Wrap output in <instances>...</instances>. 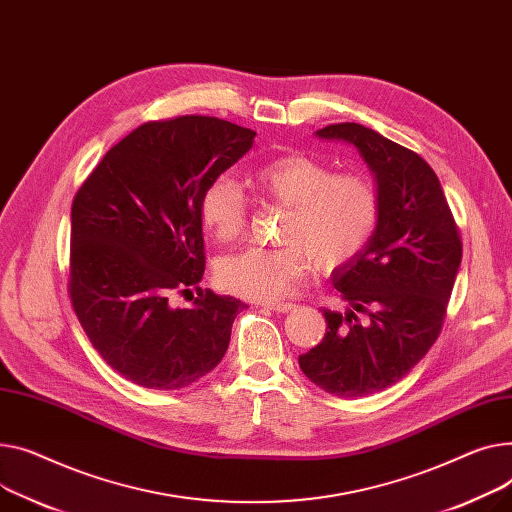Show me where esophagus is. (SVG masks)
Masks as SVG:
<instances>
[{"mask_svg": "<svg viewBox=\"0 0 512 512\" xmlns=\"http://www.w3.org/2000/svg\"><path fill=\"white\" fill-rule=\"evenodd\" d=\"M267 309L276 311V313H290V311L296 309V304H292V302H271V304H267Z\"/></svg>", "mask_w": 512, "mask_h": 512, "instance_id": "34e87169", "label": "esophagus"}]
</instances>
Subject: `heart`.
Returning a JSON list of instances; mask_svg holds the SVG:
<instances>
[{
    "instance_id": "heart-1",
    "label": "heart",
    "mask_w": 512,
    "mask_h": 512,
    "mask_svg": "<svg viewBox=\"0 0 512 512\" xmlns=\"http://www.w3.org/2000/svg\"><path fill=\"white\" fill-rule=\"evenodd\" d=\"M251 183L269 201L288 208L280 247H247L220 259L222 288L259 302L290 294L309 269L331 271L362 253L379 226L381 191L366 173H333L321 160L282 154L259 164ZM199 218L220 243L245 230L247 197L230 175H218L203 189Z\"/></svg>"
}]
</instances>
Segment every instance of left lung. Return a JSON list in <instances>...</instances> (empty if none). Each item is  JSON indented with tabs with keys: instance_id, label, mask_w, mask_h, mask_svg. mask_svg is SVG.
<instances>
[{
	"instance_id": "left-lung-1",
	"label": "left lung",
	"mask_w": 512,
	"mask_h": 512,
	"mask_svg": "<svg viewBox=\"0 0 512 512\" xmlns=\"http://www.w3.org/2000/svg\"><path fill=\"white\" fill-rule=\"evenodd\" d=\"M317 135L358 148L377 177L381 218L362 253L333 269L346 313L323 309V342L298 364L323 391L362 397L395 385L436 342L463 245L422 156L358 123H333Z\"/></svg>"
}]
</instances>
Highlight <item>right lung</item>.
Listing matches in <instances>:
<instances>
[{
    "label": "right lung",
    "instance_id": "add662e5",
    "mask_svg": "<svg viewBox=\"0 0 512 512\" xmlns=\"http://www.w3.org/2000/svg\"><path fill=\"white\" fill-rule=\"evenodd\" d=\"M253 140V129L216 117L148 121L78 189L67 290L90 344L123 379L175 391L224 358L245 302L199 288V199ZM193 287L191 307L172 306L170 297Z\"/></svg>",
    "mask_w": 512,
    "mask_h": 512
}]
</instances>
